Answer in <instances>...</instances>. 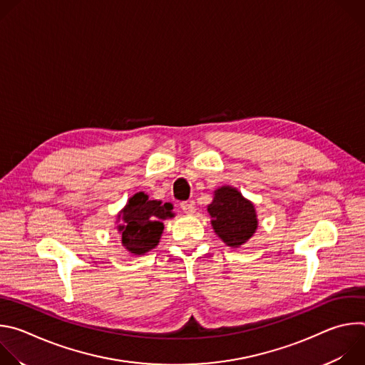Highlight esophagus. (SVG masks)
Here are the masks:
<instances>
[{"mask_svg":"<svg viewBox=\"0 0 365 365\" xmlns=\"http://www.w3.org/2000/svg\"><path fill=\"white\" fill-rule=\"evenodd\" d=\"M180 207H182V211H183L186 215H193V214H195V202H193V200L182 202V203H180Z\"/></svg>","mask_w":365,"mask_h":365,"instance_id":"1","label":"esophagus"}]
</instances>
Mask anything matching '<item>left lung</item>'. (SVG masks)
<instances>
[{"label": "left lung", "mask_w": 365, "mask_h": 365, "mask_svg": "<svg viewBox=\"0 0 365 365\" xmlns=\"http://www.w3.org/2000/svg\"><path fill=\"white\" fill-rule=\"evenodd\" d=\"M211 225L215 234L231 248L244 245L257 231L258 218L255 206L242 193L230 185L220 186L207 205Z\"/></svg>", "instance_id": "8db88e82"}]
</instances>
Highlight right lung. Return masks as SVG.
<instances>
[{"label":"right lung","mask_w":365,"mask_h":365,"mask_svg":"<svg viewBox=\"0 0 365 365\" xmlns=\"http://www.w3.org/2000/svg\"><path fill=\"white\" fill-rule=\"evenodd\" d=\"M169 218H175L170 202L148 199L144 192L134 193L117 215V222L123 221L117 225L123 247L134 255H143L155 248L165 230L163 221Z\"/></svg>","instance_id":"obj_1"}]
</instances>
